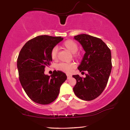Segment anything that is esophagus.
Returning <instances> with one entry per match:
<instances>
[{
	"label": "esophagus",
	"mask_w": 130,
	"mask_h": 130,
	"mask_svg": "<svg viewBox=\"0 0 130 130\" xmlns=\"http://www.w3.org/2000/svg\"><path fill=\"white\" fill-rule=\"evenodd\" d=\"M67 79H70V77H72V75H69V74H67Z\"/></svg>",
	"instance_id": "1"
}]
</instances>
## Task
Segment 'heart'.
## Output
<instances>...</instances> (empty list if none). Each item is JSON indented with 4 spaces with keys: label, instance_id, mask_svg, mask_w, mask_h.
Returning a JSON list of instances; mask_svg holds the SVG:
<instances>
[{
    "label": "heart",
    "instance_id": "heart-1",
    "mask_svg": "<svg viewBox=\"0 0 130 130\" xmlns=\"http://www.w3.org/2000/svg\"><path fill=\"white\" fill-rule=\"evenodd\" d=\"M63 47L67 48L69 50L71 53L74 54L76 52L78 49L77 44L73 40H69L66 41L63 44ZM57 53H58V48L57 47H54L51 51V57L54 60L57 59ZM57 67L58 69L60 70L63 71L70 73L72 71L75 67V65L72 63H61L58 64Z\"/></svg>",
    "mask_w": 130,
    "mask_h": 130
}]
</instances>
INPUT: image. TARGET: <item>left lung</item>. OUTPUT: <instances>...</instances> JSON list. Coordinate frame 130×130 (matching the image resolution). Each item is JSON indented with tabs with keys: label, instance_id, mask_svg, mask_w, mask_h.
Returning a JSON list of instances; mask_svg holds the SVG:
<instances>
[{
	"label": "left lung",
	"instance_id": "left-lung-1",
	"mask_svg": "<svg viewBox=\"0 0 130 130\" xmlns=\"http://www.w3.org/2000/svg\"><path fill=\"white\" fill-rule=\"evenodd\" d=\"M74 39L85 52L77 68L88 73L84 78L72 76L76 80L73 90L79 99L91 101L102 93L107 85L112 68L111 51L103 41L93 36L82 34L74 36Z\"/></svg>",
	"mask_w": 130,
	"mask_h": 130
}]
</instances>
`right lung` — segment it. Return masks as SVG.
I'll list each match as a JSON object with an SVG mask.
<instances>
[{
  "mask_svg": "<svg viewBox=\"0 0 130 130\" xmlns=\"http://www.w3.org/2000/svg\"><path fill=\"white\" fill-rule=\"evenodd\" d=\"M61 37L39 36L28 41L17 60L19 80L26 94L37 104L47 105L57 99L67 76L60 71L45 75V68L53 60L51 51L63 41Z\"/></svg>",
  "mask_w": 130,
  "mask_h": 130,
  "instance_id": "add662e5",
  "label": "right lung"
}]
</instances>
